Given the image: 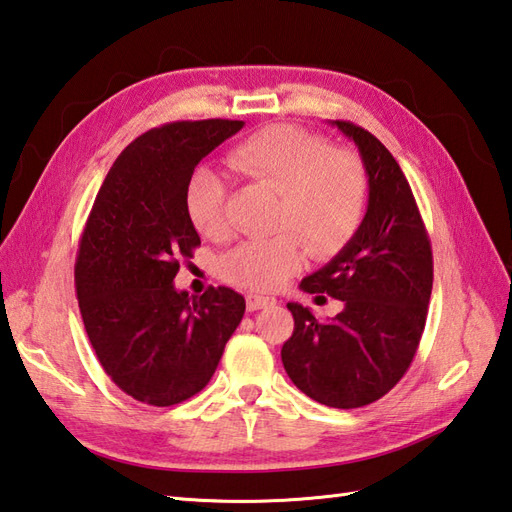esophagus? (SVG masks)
<instances>
[{"label": "esophagus", "instance_id": "34e87169", "mask_svg": "<svg viewBox=\"0 0 512 512\" xmlns=\"http://www.w3.org/2000/svg\"><path fill=\"white\" fill-rule=\"evenodd\" d=\"M246 306H248L250 312H255V310L275 306V299L273 297H262V295H248L246 297Z\"/></svg>", "mask_w": 512, "mask_h": 512}]
</instances>
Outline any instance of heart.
I'll list each match as a JSON object with an SVG mask.
<instances>
[{
    "mask_svg": "<svg viewBox=\"0 0 512 512\" xmlns=\"http://www.w3.org/2000/svg\"><path fill=\"white\" fill-rule=\"evenodd\" d=\"M228 167L246 182L277 193L273 237L248 239L222 257L231 284L270 292L286 284L303 262V247L330 257L350 242L367 206V171L352 149L332 147L319 134L292 125H273L228 151ZM226 180L211 167L193 171L187 211L209 239L228 235Z\"/></svg>",
    "mask_w": 512,
    "mask_h": 512,
    "instance_id": "b5f03b06",
    "label": "heart"
}]
</instances>
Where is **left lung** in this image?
Here are the masks:
<instances>
[{"label": "left lung", "instance_id": "obj_1", "mask_svg": "<svg viewBox=\"0 0 512 512\" xmlns=\"http://www.w3.org/2000/svg\"><path fill=\"white\" fill-rule=\"evenodd\" d=\"M354 140L367 171V213L332 262L301 290L343 301L330 321L288 303L295 330L281 347L292 383L334 409L383 398L405 376L427 321L433 255L427 228L396 158L367 129L332 121Z\"/></svg>", "mask_w": 512, "mask_h": 512}]
</instances>
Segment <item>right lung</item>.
I'll list each match as a JSON object with an SVG mask.
<instances>
[{"mask_svg": "<svg viewBox=\"0 0 512 512\" xmlns=\"http://www.w3.org/2000/svg\"><path fill=\"white\" fill-rule=\"evenodd\" d=\"M244 121H178L138 136L116 158L85 222L74 264L76 299L96 358L127 396L154 407L209 383L244 317L239 292L176 290L180 257L200 235L187 211L198 162Z\"/></svg>", "mask_w": 512, "mask_h": 512, "instance_id": "add662e5", "label": "right lung"}]
</instances>
